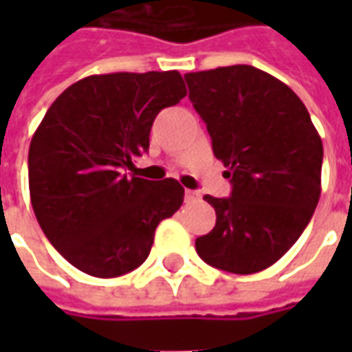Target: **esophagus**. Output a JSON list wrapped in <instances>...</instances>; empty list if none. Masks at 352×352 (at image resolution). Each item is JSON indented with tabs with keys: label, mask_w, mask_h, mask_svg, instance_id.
<instances>
[{
	"label": "esophagus",
	"mask_w": 352,
	"mask_h": 352,
	"mask_svg": "<svg viewBox=\"0 0 352 352\" xmlns=\"http://www.w3.org/2000/svg\"><path fill=\"white\" fill-rule=\"evenodd\" d=\"M184 198H186V201H196V199H199V194L196 190H186Z\"/></svg>",
	"instance_id": "1"
}]
</instances>
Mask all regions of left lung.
Instances as JSON below:
<instances>
[{"mask_svg": "<svg viewBox=\"0 0 352 352\" xmlns=\"http://www.w3.org/2000/svg\"><path fill=\"white\" fill-rule=\"evenodd\" d=\"M184 79L232 183L230 198L204 196L217 224L196 239V251L224 272H262L298 241L315 213L322 141L302 100L262 69L228 65Z\"/></svg>", "mask_w": 352, "mask_h": 352, "instance_id": "left-lung-1", "label": "left lung"}]
</instances>
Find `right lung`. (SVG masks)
<instances>
[{"label":"right lung","mask_w":352,"mask_h":352,"mask_svg":"<svg viewBox=\"0 0 352 352\" xmlns=\"http://www.w3.org/2000/svg\"><path fill=\"white\" fill-rule=\"evenodd\" d=\"M186 96L179 72L109 73L77 80L30 143V198L39 226L80 272L109 279L135 270L154 230L183 206L175 179L135 175L156 115Z\"/></svg>","instance_id":"1"}]
</instances>
